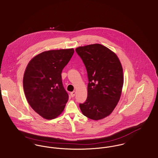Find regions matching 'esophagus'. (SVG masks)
Segmentation results:
<instances>
[{
	"label": "esophagus",
	"mask_w": 158,
	"mask_h": 158,
	"mask_svg": "<svg viewBox=\"0 0 158 158\" xmlns=\"http://www.w3.org/2000/svg\"><path fill=\"white\" fill-rule=\"evenodd\" d=\"M76 95V92L75 91H73V92H71L70 93V95H71V96L73 98V97H74V96Z\"/></svg>",
	"instance_id": "obj_1"
}]
</instances>
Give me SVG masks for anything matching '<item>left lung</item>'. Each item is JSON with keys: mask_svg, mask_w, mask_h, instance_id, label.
Returning <instances> with one entry per match:
<instances>
[{"mask_svg": "<svg viewBox=\"0 0 158 158\" xmlns=\"http://www.w3.org/2000/svg\"><path fill=\"white\" fill-rule=\"evenodd\" d=\"M77 54L88 76L87 98L79 104L83 115L94 120L109 115L118 102L123 85V68L117 56L100 44L80 46Z\"/></svg>", "mask_w": 158, "mask_h": 158, "instance_id": "left-lung-1", "label": "left lung"}]
</instances>
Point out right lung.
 Here are the masks:
<instances>
[{"instance_id":"obj_1","label":"right lung","mask_w":158,"mask_h":158,"mask_svg":"<svg viewBox=\"0 0 158 158\" xmlns=\"http://www.w3.org/2000/svg\"><path fill=\"white\" fill-rule=\"evenodd\" d=\"M74 52L73 48L44 51L34 57L26 67L23 77L26 99L45 119L57 117L68 101L61 73Z\"/></svg>"}]
</instances>
